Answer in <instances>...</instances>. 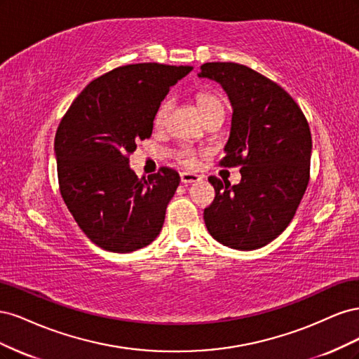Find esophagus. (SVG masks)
Listing matches in <instances>:
<instances>
[{"label":"esophagus","mask_w":359,"mask_h":359,"mask_svg":"<svg viewBox=\"0 0 359 359\" xmlns=\"http://www.w3.org/2000/svg\"><path fill=\"white\" fill-rule=\"evenodd\" d=\"M202 178L196 173L191 172H181V182L182 184H191V182H199Z\"/></svg>","instance_id":"1"}]
</instances>
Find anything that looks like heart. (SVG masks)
Returning a JSON list of instances; mask_svg holds the SVG:
<instances>
[{"mask_svg": "<svg viewBox=\"0 0 359 359\" xmlns=\"http://www.w3.org/2000/svg\"><path fill=\"white\" fill-rule=\"evenodd\" d=\"M196 103H198V107H199V111H201L203 118H206V116L214 114V112H224V103H223V99H222L219 94L201 93L196 97ZM170 109H172V102L170 100L161 102V104L158 106V109L156 112V116H154V124L157 127L165 126L166 119H168V116L170 114ZM181 157H182V160L186 161V163H191L193 161V153H191V151H189V149H184L182 153H181Z\"/></svg>", "mask_w": 359, "mask_h": 359, "instance_id": "heart-1", "label": "heart"}]
</instances>
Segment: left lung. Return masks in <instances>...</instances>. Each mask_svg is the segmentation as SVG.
Here are the masks:
<instances>
[{"instance_id": "1", "label": "left lung", "mask_w": 359, "mask_h": 359, "mask_svg": "<svg viewBox=\"0 0 359 359\" xmlns=\"http://www.w3.org/2000/svg\"><path fill=\"white\" fill-rule=\"evenodd\" d=\"M199 78L222 85L232 106L222 166L241 165V182L215 177L205 208L210 235L235 250H256L283 232L310 177L311 133L295 100L276 82L236 62H206Z\"/></svg>"}]
</instances>
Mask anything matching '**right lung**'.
Masks as SVG:
<instances>
[{"label":"right lung","instance_id":"add662e5","mask_svg":"<svg viewBox=\"0 0 359 359\" xmlns=\"http://www.w3.org/2000/svg\"><path fill=\"white\" fill-rule=\"evenodd\" d=\"M191 66L157 62L114 69L85 86L61 119L53 144L61 196L83 233L107 252L130 253L158 236L178 172L139 180L128 156L153 133L170 86Z\"/></svg>","mask_w":359,"mask_h":359}]
</instances>
